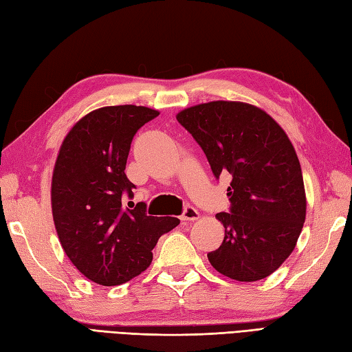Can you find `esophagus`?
I'll list each match as a JSON object with an SVG mask.
<instances>
[{
	"instance_id": "1",
	"label": "esophagus",
	"mask_w": 352,
	"mask_h": 352,
	"mask_svg": "<svg viewBox=\"0 0 352 352\" xmlns=\"http://www.w3.org/2000/svg\"><path fill=\"white\" fill-rule=\"evenodd\" d=\"M198 218H199V212L195 208H192V206H186L182 215L183 221H195Z\"/></svg>"
}]
</instances>
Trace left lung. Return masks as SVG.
<instances>
[{"label":"left lung","instance_id":"1","mask_svg":"<svg viewBox=\"0 0 352 352\" xmlns=\"http://www.w3.org/2000/svg\"><path fill=\"white\" fill-rule=\"evenodd\" d=\"M204 151L213 175H232L229 213L209 263L224 276L253 282L290 256L305 223L307 198L299 158L279 123L250 103L213 100L177 114Z\"/></svg>","mask_w":352,"mask_h":352}]
</instances>
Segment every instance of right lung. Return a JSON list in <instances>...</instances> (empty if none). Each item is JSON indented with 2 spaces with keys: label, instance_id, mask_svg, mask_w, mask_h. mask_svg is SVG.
Wrapping results in <instances>:
<instances>
[{
  "label": "right lung",
  "instance_id": "right-lung-1",
  "mask_svg": "<svg viewBox=\"0 0 352 352\" xmlns=\"http://www.w3.org/2000/svg\"><path fill=\"white\" fill-rule=\"evenodd\" d=\"M157 109L103 107L82 117L60 144L52 177V212L62 249L89 280L113 287L146 270L163 233L180 224L125 208L135 186L125 174L131 142Z\"/></svg>",
  "mask_w": 352,
  "mask_h": 352
}]
</instances>
